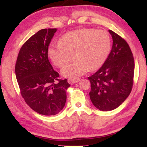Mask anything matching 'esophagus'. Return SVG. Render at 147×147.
I'll list each match as a JSON object with an SVG mask.
<instances>
[{"label":"esophagus","instance_id":"obj_1","mask_svg":"<svg viewBox=\"0 0 147 147\" xmlns=\"http://www.w3.org/2000/svg\"><path fill=\"white\" fill-rule=\"evenodd\" d=\"M68 83L70 84H74L76 83H78L79 81V79H73V78H69L68 79Z\"/></svg>","mask_w":147,"mask_h":147}]
</instances>
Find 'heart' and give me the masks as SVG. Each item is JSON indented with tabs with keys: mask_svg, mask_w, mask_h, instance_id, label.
Segmentation results:
<instances>
[{
	"mask_svg": "<svg viewBox=\"0 0 147 147\" xmlns=\"http://www.w3.org/2000/svg\"><path fill=\"white\" fill-rule=\"evenodd\" d=\"M112 48L111 38L104 30L84 28L64 34L57 43L48 49V55L54 65L63 67L71 59L76 60L61 69L64 77L76 79L87 71H94L103 65Z\"/></svg>",
	"mask_w": 147,
	"mask_h": 147,
	"instance_id": "heart-1",
	"label": "heart"
}]
</instances>
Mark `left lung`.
<instances>
[{"label":"left lung","mask_w":147,"mask_h":147,"mask_svg":"<svg viewBox=\"0 0 147 147\" xmlns=\"http://www.w3.org/2000/svg\"><path fill=\"white\" fill-rule=\"evenodd\" d=\"M113 44L110 53L98 71L88 77L91 101L97 109L110 111L119 107L130 94L134 74V60L128 43L109 30Z\"/></svg>","instance_id":"obj_1"}]
</instances>
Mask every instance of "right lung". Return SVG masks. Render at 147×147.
<instances>
[{
	"label": "right lung",
	"mask_w": 147,
	"mask_h": 147,
	"mask_svg": "<svg viewBox=\"0 0 147 147\" xmlns=\"http://www.w3.org/2000/svg\"><path fill=\"white\" fill-rule=\"evenodd\" d=\"M56 28L42 29L32 36L20 48L15 75L22 97L31 109L41 115L60 112L70 84L59 78L48 60V46Z\"/></svg>",
	"instance_id": "right-lung-1"
}]
</instances>
